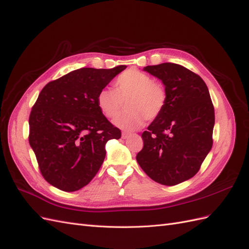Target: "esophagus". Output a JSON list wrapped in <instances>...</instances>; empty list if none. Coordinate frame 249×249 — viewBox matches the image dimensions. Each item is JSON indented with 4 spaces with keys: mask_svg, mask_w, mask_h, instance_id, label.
Wrapping results in <instances>:
<instances>
[{
    "mask_svg": "<svg viewBox=\"0 0 249 249\" xmlns=\"http://www.w3.org/2000/svg\"><path fill=\"white\" fill-rule=\"evenodd\" d=\"M131 133H129V132H123V134H122V138L123 139H127L129 138L130 136H131Z\"/></svg>",
    "mask_w": 249,
    "mask_h": 249,
    "instance_id": "obj_1",
    "label": "esophagus"
}]
</instances>
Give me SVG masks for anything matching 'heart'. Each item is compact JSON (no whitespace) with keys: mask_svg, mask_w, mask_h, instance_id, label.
Wrapping results in <instances>:
<instances>
[{"mask_svg":"<svg viewBox=\"0 0 249 249\" xmlns=\"http://www.w3.org/2000/svg\"><path fill=\"white\" fill-rule=\"evenodd\" d=\"M114 89L103 88L97 93L96 104L104 116L115 118V124L125 131L141 127L144 120L159 117L167 103L166 89L161 83L155 82L149 74L138 70H127L116 79Z\"/></svg>","mask_w":249,"mask_h":249,"instance_id":"1","label":"heart"}]
</instances>
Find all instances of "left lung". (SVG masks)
Wrapping results in <instances>:
<instances>
[{
  "instance_id": "8db88e82",
  "label": "left lung",
  "mask_w": 249,
  "mask_h": 249,
  "mask_svg": "<svg viewBox=\"0 0 249 249\" xmlns=\"http://www.w3.org/2000/svg\"><path fill=\"white\" fill-rule=\"evenodd\" d=\"M143 70L163 82L167 103L142 133L136 160L155 182L175 186L196 175L212 148L214 106L206 83L186 67L161 63Z\"/></svg>"
}]
</instances>
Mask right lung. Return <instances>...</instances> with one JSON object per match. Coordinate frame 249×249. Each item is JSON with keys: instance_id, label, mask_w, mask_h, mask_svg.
I'll use <instances>...</instances> for the list:
<instances>
[{"instance_id": "add662e5", "label": "right lung", "mask_w": 249, "mask_h": 249, "mask_svg": "<svg viewBox=\"0 0 249 249\" xmlns=\"http://www.w3.org/2000/svg\"><path fill=\"white\" fill-rule=\"evenodd\" d=\"M83 67L42 88L29 117V143L49 184L72 192L89 184L122 132L104 116L96 96L125 69Z\"/></svg>"}]
</instances>
